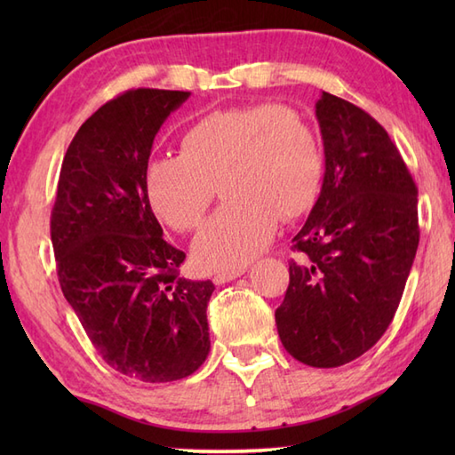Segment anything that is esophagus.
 <instances>
[{
    "instance_id": "esophagus-1",
    "label": "esophagus",
    "mask_w": 455,
    "mask_h": 455,
    "mask_svg": "<svg viewBox=\"0 0 455 455\" xmlns=\"http://www.w3.org/2000/svg\"><path fill=\"white\" fill-rule=\"evenodd\" d=\"M246 266H238V267H233V269H222V272L215 274V277H212V282H215L217 285H222L227 282H233V279L240 277L244 272H246Z\"/></svg>"
}]
</instances>
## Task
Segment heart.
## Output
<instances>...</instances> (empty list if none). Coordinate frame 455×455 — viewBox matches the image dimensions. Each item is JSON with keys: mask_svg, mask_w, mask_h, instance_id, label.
<instances>
[{"mask_svg": "<svg viewBox=\"0 0 455 455\" xmlns=\"http://www.w3.org/2000/svg\"><path fill=\"white\" fill-rule=\"evenodd\" d=\"M321 173V147L303 115L262 103L212 111L189 124L180 154L147 164L144 189L166 225L191 233L219 186L227 203L201 230L193 258L222 272L262 252L277 217L293 219L311 207Z\"/></svg>", "mask_w": 455, "mask_h": 455, "instance_id": "obj_1", "label": "heart"}]
</instances>
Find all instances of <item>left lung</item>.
<instances>
[{"label": "left lung", "mask_w": 455, "mask_h": 455, "mask_svg": "<svg viewBox=\"0 0 455 455\" xmlns=\"http://www.w3.org/2000/svg\"><path fill=\"white\" fill-rule=\"evenodd\" d=\"M321 196L293 238L275 311L285 350L311 367L360 357L387 331L419 248V189L379 123L323 92Z\"/></svg>", "instance_id": "left-lung-1"}]
</instances>
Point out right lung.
Segmentation results:
<instances>
[{
    "mask_svg": "<svg viewBox=\"0 0 455 455\" xmlns=\"http://www.w3.org/2000/svg\"><path fill=\"white\" fill-rule=\"evenodd\" d=\"M189 95L140 88L101 105L68 147L51 215L66 301L103 360L147 383L183 379L211 350L215 285L180 277L186 254L144 189L154 137Z\"/></svg>",
    "mask_w": 455,
    "mask_h": 455,
    "instance_id": "obj_1",
    "label": "right lung"
}]
</instances>
